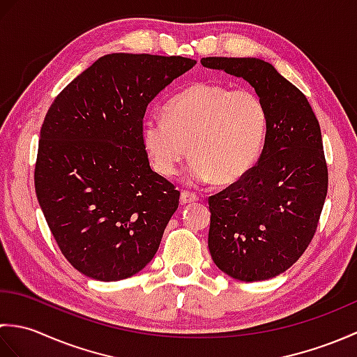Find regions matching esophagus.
Returning a JSON list of instances; mask_svg holds the SVG:
<instances>
[{"label":"esophagus","mask_w":357,"mask_h":357,"mask_svg":"<svg viewBox=\"0 0 357 357\" xmlns=\"http://www.w3.org/2000/svg\"><path fill=\"white\" fill-rule=\"evenodd\" d=\"M199 198H198V195L196 193H192V192H187V190H184L183 193H181V204H190V202H196L198 201Z\"/></svg>","instance_id":"1"}]
</instances>
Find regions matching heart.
<instances>
[{
  "mask_svg": "<svg viewBox=\"0 0 357 357\" xmlns=\"http://www.w3.org/2000/svg\"><path fill=\"white\" fill-rule=\"evenodd\" d=\"M267 133V109L252 90L196 82L172 98L165 116L144 121L142 144L162 176L178 173L188 147L193 183L230 185L259 162Z\"/></svg>",
  "mask_w": 357,
  "mask_h": 357,
  "instance_id": "heart-1",
  "label": "heart"
}]
</instances>
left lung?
<instances>
[{
  "mask_svg": "<svg viewBox=\"0 0 357 357\" xmlns=\"http://www.w3.org/2000/svg\"><path fill=\"white\" fill-rule=\"evenodd\" d=\"M201 64L244 78L268 113L259 162L239 183L208 198L211 259L244 282L275 278L310 245L327 196L319 121L305 95L270 63L208 56Z\"/></svg>",
  "mask_w": 357,
  "mask_h": 357,
  "instance_id": "left-lung-1",
  "label": "left lung"
}]
</instances>
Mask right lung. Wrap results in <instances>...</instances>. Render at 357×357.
Returning a JSON list of instances; mask_svg holds the SVG:
<instances>
[{
  "mask_svg": "<svg viewBox=\"0 0 357 357\" xmlns=\"http://www.w3.org/2000/svg\"><path fill=\"white\" fill-rule=\"evenodd\" d=\"M195 59L110 53L52 102L41 127L35 190L56 244L96 280L130 278L153 259L179 192L150 169L149 102Z\"/></svg>",
  "mask_w": 357,
  "mask_h": 357,
  "instance_id": "add662e5",
  "label": "right lung"
}]
</instances>
